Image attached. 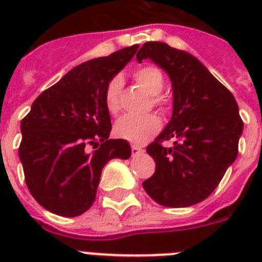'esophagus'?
<instances>
[{"instance_id": "obj_1", "label": "esophagus", "mask_w": 262, "mask_h": 262, "mask_svg": "<svg viewBox=\"0 0 262 262\" xmlns=\"http://www.w3.org/2000/svg\"><path fill=\"white\" fill-rule=\"evenodd\" d=\"M143 152H144V149L142 147H139L136 144L131 145V154H133V156H138V155L143 154Z\"/></svg>"}]
</instances>
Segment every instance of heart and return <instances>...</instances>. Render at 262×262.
Returning a JSON list of instances; mask_svg holds the SVG:
<instances>
[{"instance_id":"1","label":"heart","mask_w":262,"mask_h":262,"mask_svg":"<svg viewBox=\"0 0 262 262\" xmlns=\"http://www.w3.org/2000/svg\"><path fill=\"white\" fill-rule=\"evenodd\" d=\"M133 76L134 80L148 94H151L152 105L160 110H164L166 99L160 94L165 85L163 72L157 67L143 66L135 69ZM120 90H122V80L119 76H115L108 81L105 89V106L110 114H117L119 111ZM160 128H161V120L154 114H148L144 117L124 115L115 123L114 134L119 139H123L129 143L142 144L156 135Z\"/></svg>"}]
</instances>
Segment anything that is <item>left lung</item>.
Wrapping results in <instances>:
<instances>
[{
  "instance_id": "left-lung-1",
  "label": "left lung",
  "mask_w": 262,
  "mask_h": 262,
  "mask_svg": "<svg viewBox=\"0 0 262 262\" xmlns=\"http://www.w3.org/2000/svg\"><path fill=\"white\" fill-rule=\"evenodd\" d=\"M138 61L151 59L172 80L173 115L147 147L156 169L143 187L155 202L187 207L216 189L239 152L243 120L232 93L190 53L161 41H147ZM173 140L166 148L164 141Z\"/></svg>"
}]
</instances>
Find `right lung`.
Instances as JSON below:
<instances>
[{
  "mask_svg": "<svg viewBox=\"0 0 262 262\" xmlns=\"http://www.w3.org/2000/svg\"><path fill=\"white\" fill-rule=\"evenodd\" d=\"M139 45L82 62L34 101L20 122L18 154L31 195L46 210L78 216L96 201L101 172L111 159H128L129 144L108 139V81Z\"/></svg>",
  "mask_w": 262,
  "mask_h": 262,
  "instance_id": "add662e5",
  "label": "right lung"
}]
</instances>
